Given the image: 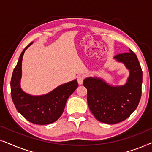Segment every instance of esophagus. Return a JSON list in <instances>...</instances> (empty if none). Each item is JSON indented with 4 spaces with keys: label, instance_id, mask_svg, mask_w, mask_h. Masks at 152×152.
<instances>
[{
    "label": "esophagus",
    "instance_id": "esophagus-1",
    "mask_svg": "<svg viewBox=\"0 0 152 152\" xmlns=\"http://www.w3.org/2000/svg\"><path fill=\"white\" fill-rule=\"evenodd\" d=\"M84 75H79L77 77V82L78 84L81 85L83 84V81H84Z\"/></svg>",
    "mask_w": 152,
    "mask_h": 152
}]
</instances>
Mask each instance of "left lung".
<instances>
[{
    "instance_id": "left-lung-1",
    "label": "left lung",
    "mask_w": 152,
    "mask_h": 152,
    "mask_svg": "<svg viewBox=\"0 0 152 152\" xmlns=\"http://www.w3.org/2000/svg\"><path fill=\"white\" fill-rule=\"evenodd\" d=\"M129 70L123 86H111L102 79L88 77L84 80L87 89V102L93 115L99 122L113 124L126 120L136 109L142 93V71L134 52L114 57Z\"/></svg>"
}]
</instances>
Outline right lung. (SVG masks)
Returning <instances> with one entry per match:
<instances>
[{"instance_id": "obj_1", "label": "right lung", "mask_w": 152, "mask_h": 152, "mask_svg": "<svg viewBox=\"0 0 152 152\" xmlns=\"http://www.w3.org/2000/svg\"><path fill=\"white\" fill-rule=\"evenodd\" d=\"M20 54L11 79V95L16 109L29 122L44 125L55 122L63 113L66 101L77 88L76 80L62 84L48 94L33 96L25 93L20 86L22 75V59L25 51Z\"/></svg>"}]
</instances>
